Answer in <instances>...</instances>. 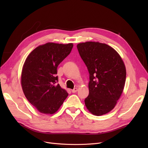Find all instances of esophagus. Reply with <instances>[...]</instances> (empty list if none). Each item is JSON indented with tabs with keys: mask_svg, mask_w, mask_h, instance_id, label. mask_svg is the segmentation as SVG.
<instances>
[{
	"mask_svg": "<svg viewBox=\"0 0 148 148\" xmlns=\"http://www.w3.org/2000/svg\"><path fill=\"white\" fill-rule=\"evenodd\" d=\"M77 90H78V89H77V88H74L73 89L71 90V92H72L73 93H75V92H76L77 91Z\"/></svg>",
	"mask_w": 148,
	"mask_h": 148,
	"instance_id": "obj_1",
	"label": "esophagus"
}]
</instances>
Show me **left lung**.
Here are the masks:
<instances>
[{"label": "left lung", "mask_w": 148, "mask_h": 148, "mask_svg": "<svg viewBox=\"0 0 148 148\" xmlns=\"http://www.w3.org/2000/svg\"><path fill=\"white\" fill-rule=\"evenodd\" d=\"M77 47L89 73L85 105L93 114H105L113 109L123 92L125 66L118 52L106 44L89 41Z\"/></svg>", "instance_id": "1"}]
</instances>
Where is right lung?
Returning <instances> with one entry per match:
<instances>
[{
  "instance_id": "add662e5",
  "label": "right lung",
  "mask_w": 148,
  "mask_h": 148,
  "mask_svg": "<svg viewBox=\"0 0 148 148\" xmlns=\"http://www.w3.org/2000/svg\"><path fill=\"white\" fill-rule=\"evenodd\" d=\"M73 47L67 44L48 42L37 47L23 65L21 83L29 103L42 113L54 114L68 95L58 84L57 68Z\"/></svg>"
}]
</instances>
